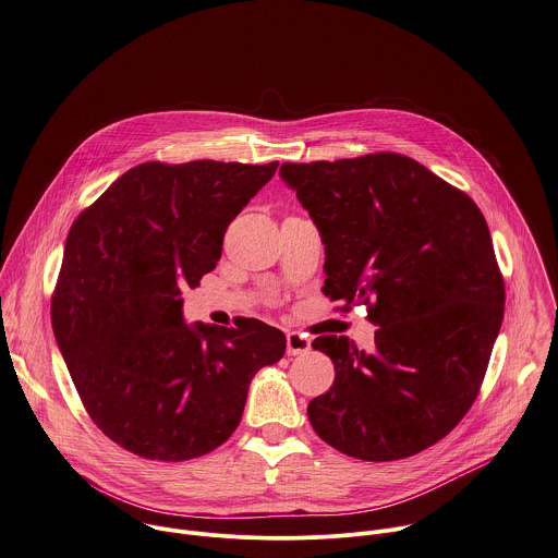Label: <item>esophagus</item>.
<instances>
[{
    "instance_id": "1",
    "label": "esophagus",
    "mask_w": 558,
    "mask_h": 558,
    "mask_svg": "<svg viewBox=\"0 0 558 558\" xmlns=\"http://www.w3.org/2000/svg\"><path fill=\"white\" fill-rule=\"evenodd\" d=\"M310 347H312V340L305 338L303 333H299V331H290V333H288V355L307 353Z\"/></svg>"
}]
</instances>
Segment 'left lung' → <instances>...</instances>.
<instances>
[{
  "mask_svg": "<svg viewBox=\"0 0 558 558\" xmlns=\"http://www.w3.org/2000/svg\"><path fill=\"white\" fill-rule=\"evenodd\" d=\"M325 244L323 294L366 305L371 353L344 336L312 347L336 368L312 399L314 432L338 451L401 460L445 438L473 405L504 318V277L477 205L397 153L283 163Z\"/></svg>",
  "mask_w": 558,
  "mask_h": 558,
  "instance_id": "left-lung-1",
  "label": "left lung"
}]
</instances>
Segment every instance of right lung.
<instances>
[{
  "label": "right lung",
  "mask_w": 558,
  "mask_h": 558,
  "mask_svg": "<svg viewBox=\"0 0 558 558\" xmlns=\"http://www.w3.org/2000/svg\"><path fill=\"white\" fill-rule=\"evenodd\" d=\"M277 166L148 161L74 220L52 327L87 414L122 449L161 462L214 451L253 375L283 357L286 336L257 318L181 316L183 290L216 268L231 220Z\"/></svg>",
  "instance_id": "1"
}]
</instances>
